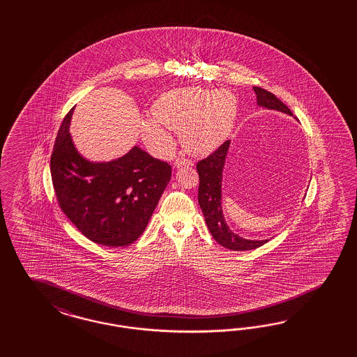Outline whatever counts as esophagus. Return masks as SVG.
Instances as JSON below:
<instances>
[{"mask_svg":"<svg viewBox=\"0 0 357 357\" xmlns=\"http://www.w3.org/2000/svg\"><path fill=\"white\" fill-rule=\"evenodd\" d=\"M194 165V161L192 160H188V158H176L175 160V162H174V166L175 167H182V166H192Z\"/></svg>","mask_w":357,"mask_h":357,"instance_id":"1","label":"esophagus"}]
</instances>
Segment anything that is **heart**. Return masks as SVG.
Segmentation results:
<instances>
[{
	"instance_id": "heart-1",
	"label": "heart",
	"mask_w": 357,
	"mask_h": 357,
	"mask_svg": "<svg viewBox=\"0 0 357 357\" xmlns=\"http://www.w3.org/2000/svg\"><path fill=\"white\" fill-rule=\"evenodd\" d=\"M153 116L155 120L141 124L149 146L161 153L173 151V137L165 126L181 133L190 153L206 154L229 136L237 118V100L227 91L212 93L202 87L173 90L154 103Z\"/></svg>"
}]
</instances>
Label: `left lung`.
Here are the masks:
<instances>
[{
	"label": "left lung",
	"instance_id": "obj_1",
	"mask_svg": "<svg viewBox=\"0 0 357 357\" xmlns=\"http://www.w3.org/2000/svg\"><path fill=\"white\" fill-rule=\"evenodd\" d=\"M257 94V102L261 107L278 109L281 112L293 115L292 111L281 102L279 98L275 97L271 91L266 89L254 86ZM230 141L222 142L216 151H212L206 158L200 160L196 169L199 174V195L197 200L203 215L206 218V224L212 237L216 239L217 243L229 250L234 251H245L259 248L267 242L264 241H251L245 239L234 234L227 227L225 218L222 216V206H221V179H222V169L227 158V149Z\"/></svg>",
	"mask_w": 357,
	"mask_h": 357
}]
</instances>
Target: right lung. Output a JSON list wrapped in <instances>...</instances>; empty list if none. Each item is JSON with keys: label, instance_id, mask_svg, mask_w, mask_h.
Wrapping results in <instances>:
<instances>
[{"label": "right lung", "instance_id": "add662e5", "mask_svg": "<svg viewBox=\"0 0 357 357\" xmlns=\"http://www.w3.org/2000/svg\"><path fill=\"white\" fill-rule=\"evenodd\" d=\"M66 114L51 154L57 203L90 241L108 248L140 237L172 176V166L135 146L112 162L84 160L72 142Z\"/></svg>", "mask_w": 357, "mask_h": 357}]
</instances>
